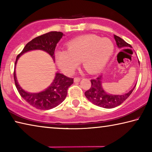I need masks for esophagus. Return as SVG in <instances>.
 <instances>
[{"mask_svg": "<svg viewBox=\"0 0 152 152\" xmlns=\"http://www.w3.org/2000/svg\"><path fill=\"white\" fill-rule=\"evenodd\" d=\"M80 80H81V78H79V77H75L74 79V82H79L80 81Z\"/></svg>", "mask_w": 152, "mask_h": 152, "instance_id": "esophagus-1", "label": "esophagus"}]
</instances>
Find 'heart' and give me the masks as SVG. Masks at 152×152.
I'll return each instance as SVG.
<instances>
[{
    "label": "heart",
    "instance_id": "heart-1",
    "mask_svg": "<svg viewBox=\"0 0 152 152\" xmlns=\"http://www.w3.org/2000/svg\"><path fill=\"white\" fill-rule=\"evenodd\" d=\"M68 50H59L56 53L58 66L66 73L75 70L79 61L89 73H96L104 68L111 57L115 46L109 38L96 35H86L70 41Z\"/></svg>",
    "mask_w": 152,
    "mask_h": 152
}]
</instances>
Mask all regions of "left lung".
<instances>
[{
  "label": "left lung",
  "instance_id": "1",
  "mask_svg": "<svg viewBox=\"0 0 152 152\" xmlns=\"http://www.w3.org/2000/svg\"><path fill=\"white\" fill-rule=\"evenodd\" d=\"M114 38L116 41L117 45L119 48H132V45L129 44L121 38L114 35ZM140 63V61H139ZM102 76H99L96 79H92L91 82V87L89 90L85 92L86 97L88 101L97 106L106 108V109H112L116 107L123 103L134 90L135 86L127 93L122 95H113L109 94L105 92L102 87L101 82Z\"/></svg>",
  "mask_w": 152,
  "mask_h": 152
}]
</instances>
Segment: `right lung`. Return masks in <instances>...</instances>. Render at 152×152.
<instances>
[{
	"label": "right lung",
	"instance_id": "obj_1",
	"mask_svg": "<svg viewBox=\"0 0 152 152\" xmlns=\"http://www.w3.org/2000/svg\"><path fill=\"white\" fill-rule=\"evenodd\" d=\"M63 35L61 32L51 31L34 38L27 43L21 52L17 56L15 66H16L17 60L20 56L31 50H43L48 52L54 60L56 47ZM14 80L17 91L23 99L33 107L41 110L53 109L61 103L67 96L68 88L74 82L73 78H68L62 74L56 73L53 82L44 91L38 93H29L20 88L18 84L15 74V67Z\"/></svg>",
	"mask_w": 152,
	"mask_h": 152
}]
</instances>
